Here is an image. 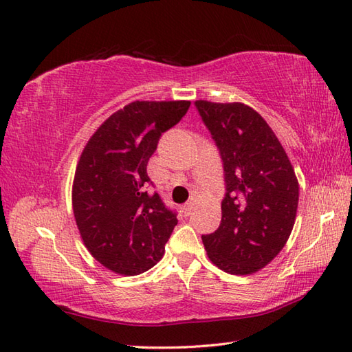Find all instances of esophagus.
Here are the masks:
<instances>
[{"instance_id": "obj_1", "label": "esophagus", "mask_w": 352, "mask_h": 352, "mask_svg": "<svg viewBox=\"0 0 352 352\" xmlns=\"http://www.w3.org/2000/svg\"><path fill=\"white\" fill-rule=\"evenodd\" d=\"M191 209H192V203H191V201H186L185 205L182 206V212H184L185 215H190V214H191Z\"/></svg>"}]
</instances>
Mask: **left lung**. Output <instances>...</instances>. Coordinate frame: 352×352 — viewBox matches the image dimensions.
<instances>
[{
  "mask_svg": "<svg viewBox=\"0 0 352 352\" xmlns=\"http://www.w3.org/2000/svg\"><path fill=\"white\" fill-rule=\"evenodd\" d=\"M196 108L220 149L226 181L220 228L201 236L203 245L224 272L253 274L291 235L298 181L283 146L252 107L196 100Z\"/></svg>",
  "mask_w": 352,
  "mask_h": 352,
  "instance_id": "8db88e82",
  "label": "left lung"
}]
</instances>
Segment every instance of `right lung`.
I'll use <instances>...</instances> for the list:
<instances>
[{
  "label": "right lung",
  "instance_id": "add662e5",
  "mask_svg": "<svg viewBox=\"0 0 352 352\" xmlns=\"http://www.w3.org/2000/svg\"><path fill=\"white\" fill-rule=\"evenodd\" d=\"M190 100H135L113 113L85 144L72 185L75 221L90 254L120 276L161 261L177 224L160 194L147 190V162L162 132L188 111Z\"/></svg>",
  "mask_w": 352,
  "mask_h": 352
}]
</instances>
